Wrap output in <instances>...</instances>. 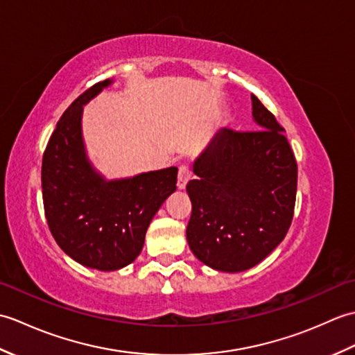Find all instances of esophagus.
Instances as JSON below:
<instances>
[{
	"instance_id": "34e87169",
	"label": "esophagus",
	"mask_w": 355,
	"mask_h": 355,
	"mask_svg": "<svg viewBox=\"0 0 355 355\" xmlns=\"http://www.w3.org/2000/svg\"><path fill=\"white\" fill-rule=\"evenodd\" d=\"M191 178H192V172L189 169V166H186V164L180 166V169H178V182H177L178 189H184L187 182H189Z\"/></svg>"
}]
</instances>
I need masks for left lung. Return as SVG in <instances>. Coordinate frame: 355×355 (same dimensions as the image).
<instances>
[{
    "label": "left lung",
    "instance_id": "8db88e82",
    "mask_svg": "<svg viewBox=\"0 0 355 355\" xmlns=\"http://www.w3.org/2000/svg\"><path fill=\"white\" fill-rule=\"evenodd\" d=\"M258 131L223 128L193 163L186 186L192 215L186 238L207 267L238 273L254 267L288 232L297 163L284 128L252 94Z\"/></svg>",
    "mask_w": 355,
    "mask_h": 355
}]
</instances>
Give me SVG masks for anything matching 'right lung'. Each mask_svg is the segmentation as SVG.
I'll use <instances>...</instances> for the list:
<instances>
[{"label":"right lung","instance_id":"right-lung-1","mask_svg":"<svg viewBox=\"0 0 355 355\" xmlns=\"http://www.w3.org/2000/svg\"><path fill=\"white\" fill-rule=\"evenodd\" d=\"M112 84L82 93L59 119L42 157V200L58 245L82 266L101 271L126 267L140 254L164 200L177 189L175 166L122 180H105L88 160L82 139L84 105Z\"/></svg>","mask_w":355,"mask_h":355}]
</instances>
